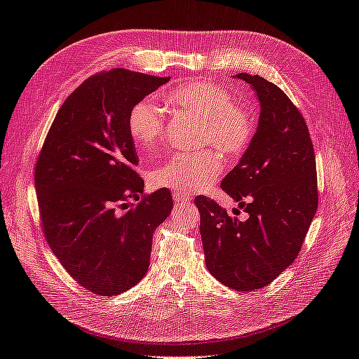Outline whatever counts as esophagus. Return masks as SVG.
<instances>
[{
  "mask_svg": "<svg viewBox=\"0 0 359 359\" xmlns=\"http://www.w3.org/2000/svg\"><path fill=\"white\" fill-rule=\"evenodd\" d=\"M173 201H175V206H182L190 201V198L184 191H175L173 193Z\"/></svg>",
  "mask_w": 359,
  "mask_h": 359,
  "instance_id": "esophagus-1",
  "label": "esophagus"
}]
</instances>
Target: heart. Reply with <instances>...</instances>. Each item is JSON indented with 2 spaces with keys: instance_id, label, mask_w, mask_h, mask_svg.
Listing matches in <instances>:
<instances>
[{
  "instance_id": "b5f03b06",
  "label": "heart",
  "mask_w": 359,
  "mask_h": 359,
  "mask_svg": "<svg viewBox=\"0 0 359 359\" xmlns=\"http://www.w3.org/2000/svg\"><path fill=\"white\" fill-rule=\"evenodd\" d=\"M172 109L203 119L201 144L211 145L226 157L241 156L255 135L253 118L238 107L222 86L205 81L181 83L166 94ZM127 127L140 151L154 149L165 132V112L151 99L137 102L128 112ZM222 172L214 151L175 154L149 173L151 186L173 191H198L210 187Z\"/></svg>"
}]
</instances>
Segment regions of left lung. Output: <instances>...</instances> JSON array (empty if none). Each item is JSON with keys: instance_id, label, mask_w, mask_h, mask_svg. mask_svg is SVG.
Here are the masks:
<instances>
[{"instance_id": "obj_1", "label": "left lung", "mask_w": 359, "mask_h": 359, "mask_svg": "<svg viewBox=\"0 0 359 359\" xmlns=\"http://www.w3.org/2000/svg\"><path fill=\"white\" fill-rule=\"evenodd\" d=\"M235 76L252 85L260 115L252 142L222 189L245 206L248 219L240 222L206 196L194 203L206 268L227 287L248 292L268 286L297 259L319 196L313 142L298 107L262 76Z\"/></svg>"}]
</instances>
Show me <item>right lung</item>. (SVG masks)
Segmentation results:
<instances>
[{
    "instance_id": "add662e5",
    "label": "right lung",
    "mask_w": 359,
    "mask_h": 359,
    "mask_svg": "<svg viewBox=\"0 0 359 359\" xmlns=\"http://www.w3.org/2000/svg\"><path fill=\"white\" fill-rule=\"evenodd\" d=\"M169 79L127 69L91 76L60 107L37 158L43 233L95 295L115 297L144 278L156 227L172 211L170 190L144 194L127 127L130 109Z\"/></svg>"
}]
</instances>
